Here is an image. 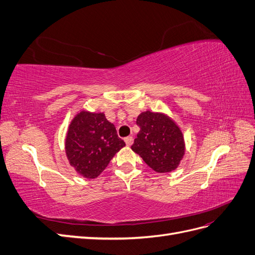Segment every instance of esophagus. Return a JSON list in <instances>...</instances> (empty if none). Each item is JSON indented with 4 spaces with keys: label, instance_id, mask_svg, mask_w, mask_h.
Listing matches in <instances>:
<instances>
[{
    "label": "esophagus",
    "instance_id": "esophagus-1",
    "mask_svg": "<svg viewBox=\"0 0 255 255\" xmlns=\"http://www.w3.org/2000/svg\"><path fill=\"white\" fill-rule=\"evenodd\" d=\"M125 141H126L127 145H130V144L133 143V137H132V136H128V137H127L126 139H125Z\"/></svg>",
    "mask_w": 255,
    "mask_h": 255
}]
</instances>
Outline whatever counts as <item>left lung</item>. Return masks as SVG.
<instances>
[{
  "instance_id": "obj_1",
  "label": "left lung",
  "mask_w": 255,
  "mask_h": 255,
  "mask_svg": "<svg viewBox=\"0 0 255 255\" xmlns=\"http://www.w3.org/2000/svg\"><path fill=\"white\" fill-rule=\"evenodd\" d=\"M140 128L132 150L158 173L171 172L180 165L185 154L181 128L163 113L146 111L137 117Z\"/></svg>"
}]
</instances>
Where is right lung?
<instances>
[{
    "label": "right lung",
    "instance_id": "right-lung-1",
    "mask_svg": "<svg viewBox=\"0 0 255 255\" xmlns=\"http://www.w3.org/2000/svg\"><path fill=\"white\" fill-rule=\"evenodd\" d=\"M126 142L103 113L81 111L74 116L65 140L66 155L75 171L86 179H96L109 166Z\"/></svg>",
    "mask_w": 255,
    "mask_h": 255
}]
</instances>
